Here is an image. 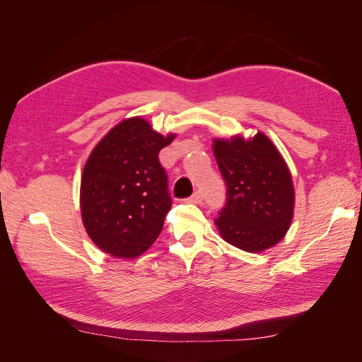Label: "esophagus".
Returning <instances> with one entry per match:
<instances>
[{
  "instance_id": "34e87169",
  "label": "esophagus",
  "mask_w": 362,
  "mask_h": 362,
  "mask_svg": "<svg viewBox=\"0 0 362 362\" xmlns=\"http://www.w3.org/2000/svg\"><path fill=\"white\" fill-rule=\"evenodd\" d=\"M187 202H190V204H201L202 201H204V196H202V193L201 192H196V193H193L189 199H185Z\"/></svg>"
}]
</instances>
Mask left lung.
I'll return each instance as SVG.
<instances>
[{"label": "left lung", "instance_id": "obj_1", "mask_svg": "<svg viewBox=\"0 0 362 362\" xmlns=\"http://www.w3.org/2000/svg\"><path fill=\"white\" fill-rule=\"evenodd\" d=\"M213 152L228 189L214 221L218 234L254 254L278 245L293 221L294 187L276 146L258 131L252 139H214Z\"/></svg>", "mask_w": 362, "mask_h": 362}]
</instances>
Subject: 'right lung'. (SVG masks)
<instances>
[{"instance_id":"right-lung-1","label":"right lung","mask_w":362,"mask_h":362,"mask_svg":"<svg viewBox=\"0 0 362 362\" xmlns=\"http://www.w3.org/2000/svg\"><path fill=\"white\" fill-rule=\"evenodd\" d=\"M175 136L136 116L113 127L90 152L81 175V218L105 254L137 258L160 235L172 199L158 152Z\"/></svg>"}]
</instances>
